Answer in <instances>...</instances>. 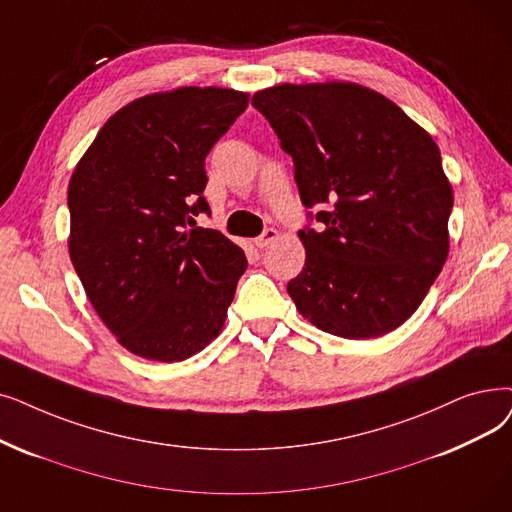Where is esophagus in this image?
<instances>
[{
	"label": "esophagus",
	"instance_id": "esophagus-1",
	"mask_svg": "<svg viewBox=\"0 0 512 512\" xmlns=\"http://www.w3.org/2000/svg\"><path fill=\"white\" fill-rule=\"evenodd\" d=\"M278 238V232L274 230V228H265L257 238H255V244L259 249H263V247H268L270 242H274Z\"/></svg>",
	"mask_w": 512,
	"mask_h": 512
}]
</instances>
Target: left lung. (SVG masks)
I'll return each instance as SVG.
<instances>
[{
  "instance_id": "obj_1",
  "label": "left lung",
  "mask_w": 512,
  "mask_h": 512,
  "mask_svg": "<svg viewBox=\"0 0 512 512\" xmlns=\"http://www.w3.org/2000/svg\"><path fill=\"white\" fill-rule=\"evenodd\" d=\"M251 104L291 154L309 221L286 284L301 316L343 339L402 326L448 257L452 186L429 133L355 83L276 85ZM324 208V212L319 209Z\"/></svg>"
}]
</instances>
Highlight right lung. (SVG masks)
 Instances as JSON below:
<instances>
[{"instance_id": "right-lung-1", "label": "right lung", "mask_w": 512, "mask_h": 512, "mask_svg": "<svg viewBox=\"0 0 512 512\" xmlns=\"http://www.w3.org/2000/svg\"><path fill=\"white\" fill-rule=\"evenodd\" d=\"M249 94L180 87L123 106L69 184V253L87 299L131 353L182 362L226 322L247 257L211 215L205 159Z\"/></svg>"}]
</instances>
